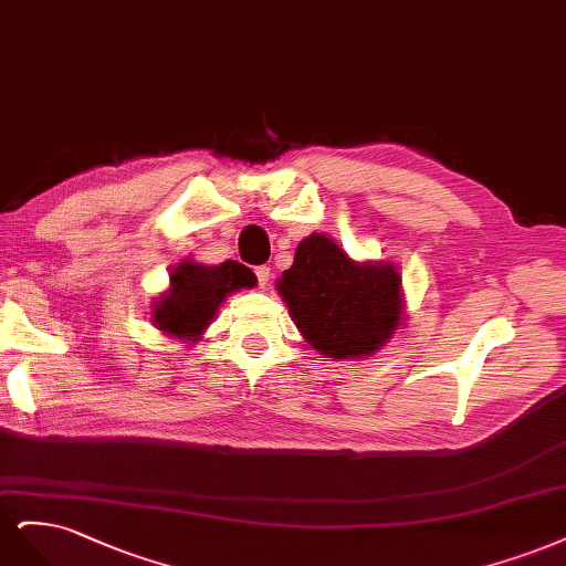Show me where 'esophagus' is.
<instances>
[{
	"instance_id": "obj_1",
	"label": "esophagus",
	"mask_w": 566,
	"mask_h": 566,
	"mask_svg": "<svg viewBox=\"0 0 566 566\" xmlns=\"http://www.w3.org/2000/svg\"><path fill=\"white\" fill-rule=\"evenodd\" d=\"M253 272H256L259 284H261V286H265V284H268V280H270V268H268V265H259V268H253Z\"/></svg>"
}]
</instances>
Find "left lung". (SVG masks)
Wrapping results in <instances>:
<instances>
[{"instance_id":"1","label":"left lung","mask_w":566,"mask_h":566,"mask_svg":"<svg viewBox=\"0 0 566 566\" xmlns=\"http://www.w3.org/2000/svg\"><path fill=\"white\" fill-rule=\"evenodd\" d=\"M277 291L303 338L324 357H369L402 324L399 272L390 263L353 261L322 232L296 247Z\"/></svg>"}]
</instances>
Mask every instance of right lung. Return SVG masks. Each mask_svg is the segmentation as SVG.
Here are the masks:
<instances>
[{
    "label": "right lung",
    "instance_id": "obj_1",
    "mask_svg": "<svg viewBox=\"0 0 566 566\" xmlns=\"http://www.w3.org/2000/svg\"><path fill=\"white\" fill-rule=\"evenodd\" d=\"M169 280V289L153 305V322L159 332L184 340L202 336L232 291L256 286V275L237 261L202 265L186 259L171 268Z\"/></svg>",
    "mask_w": 566,
    "mask_h": 566
}]
</instances>
